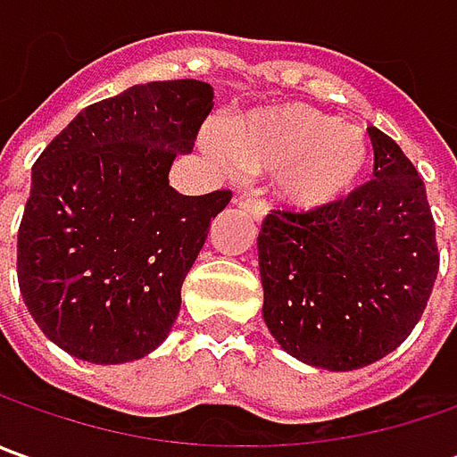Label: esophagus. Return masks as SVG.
<instances>
[{"mask_svg":"<svg viewBox=\"0 0 457 457\" xmlns=\"http://www.w3.org/2000/svg\"><path fill=\"white\" fill-rule=\"evenodd\" d=\"M237 203H238V208H241V211H246L252 219L262 220L264 216H267V203L262 201V198H254V195H241Z\"/></svg>","mask_w":457,"mask_h":457,"instance_id":"34e87169","label":"esophagus"}]
</instances>
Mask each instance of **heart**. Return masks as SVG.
Returning <instances> with one entry per match:
<instances>
[{
  "instance_id": "obj_1",
  "label": "heart",
  "mask_w": 457,
  "mask_h": 457,
  "mask_svg": "<svg viewBox=\"0 0 457 457\" xmlns=\"http://www.w3.org/2000/svg\"><path fill=\"white\" fill-rule=\"evenodd\" d=\"M226 142L238 170L279 172L282 195L305 211L343 201L371 167L366 134L305 104H282L231 121Z\"/></svg>"
}]
</instances>
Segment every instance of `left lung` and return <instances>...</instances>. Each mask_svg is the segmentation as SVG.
Here are the masks:
<instances>
[{
	"instance_id": "obj_1",
	"label": "left lung",
	"mask_w": 457,
	"mask_h": 457,
	"mask_svg": "<svg viewBox=\"0 0 457 457\" xmlns=\"http://www.w3.org/2000/svg\"><path fill=\"white\" fill-rule=\"evenodd\" d=\"M369 137L377 180L328 208L272 211L256 238L270 333L290 356L330 371L392 353L440 270L422 178L392 137L377 127Z\"/></svg>"
}]
</instances>
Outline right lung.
<instances>
[{"label": "right lung", "instance_id": "add662e5", "mask_svg": "<svg viewBox=\"0 0 457 457\" xmlns=\"http://www.w3.org/2000/svg\"><path fill=\"white\" fill-rule=\"evenodd\" d=\"M213 109L203 80H154L83 109L37 157L17 234V279L45 336L71 356L124 363L165 341L185 274L231 190L170 180Z\"/></svg>", "mask_w": 457, "mask_h": 457}]
</instances>
